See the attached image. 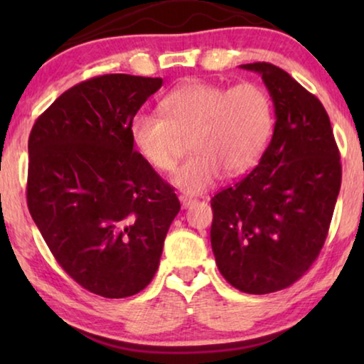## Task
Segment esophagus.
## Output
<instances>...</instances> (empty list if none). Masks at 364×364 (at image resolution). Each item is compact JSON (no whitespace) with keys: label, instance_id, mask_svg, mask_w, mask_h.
<instances>
[{"label":"esophagus","instance_id":"1","mask_svg":"<svg viewBox=\"0 0 364 364\" xmlns=\"http://www.w3.org/2000/svg\"><path fill=\"white\" fill-rule=\"evenodd\" d=\"M178 200H181L183 208H188L192 205V203H196V198L188 197V196H181V197H178Z\"/></svg>","mask_w":364,"mask_h":364}]
</instances>
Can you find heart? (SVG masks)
Returning <instances> with one entry per match:
<instances>
[{"label":"heart","instance_id":"1","mask_svg":"<svg viewBox=\"0 0 364 364\" xmlns=\"http://www.w3.org/2000/svg\"><path fill=\"white\" fill-rule=\"evenodd\" d=\"M162 114H134L129 134L146 164L159 172L173 171L182 137L193 152L173 173V186L188 193L212 187L222 171L240 173L260 157L273 131L268 92L255 82L228 87L188 81L161 102Z\"/></svg>","mask_w":364,"mask_h":364}]
</instances>
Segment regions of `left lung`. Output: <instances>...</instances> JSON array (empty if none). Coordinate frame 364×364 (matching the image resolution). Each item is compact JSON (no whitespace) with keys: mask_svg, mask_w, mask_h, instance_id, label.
<instances>
[{"mask_svg":"<svg viewBox=\"0 0 364 364\" xmlns=\"http://www.w3.org/2000/svg\"><path fill=\"white\" fill-rule=\"evenodd\" d=\"M262 74L275 106V129L258 166L212 198V250L237 290L265 295L310 270L326 240L341 187L330 117L315 94L270 63Z\"/></svg>","mask_w":364,"mask_h":364,"instance_id":"8db88e82","label":"left lung"}]
</instances>
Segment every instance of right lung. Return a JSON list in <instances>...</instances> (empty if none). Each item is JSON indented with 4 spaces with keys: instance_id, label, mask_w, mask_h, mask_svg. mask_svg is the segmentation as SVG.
<instances>
[{
    "instance_id": "obj_1",
    "label": "right lung",
    "mask_w": 364,
    "mask_h": 364,
    "mask_svg": "<svg viewBox=\"0 0 364 364\" xmlns=\"http://www.w3.org/2000/svg\"><path fill=\"white\" fill-rule=\"evenodd\" d=\"M161 86V77H91L63 92L29 134V213L63 270L104 298L132 296L151 283L181 210L173 187L129 134Z\"/></svg>"
}]
</instances>
